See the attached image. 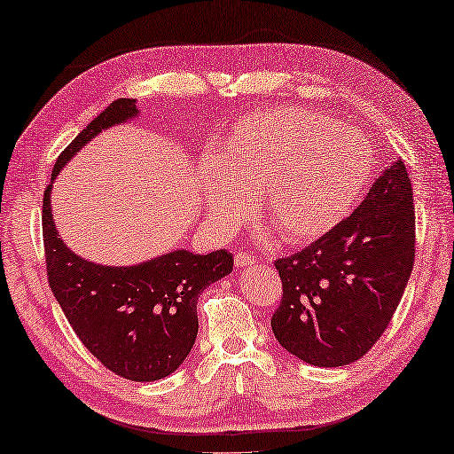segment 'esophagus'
<instances>
[{"mask_svg":"<svg viewBox=\"0 0 454 454\" xmlns=\"http://www.w3.org/2000/svg\"><path fill=\"white\" fill-rule=\"evenodd\" d=\"M234 264L239 266V269H248V266H256L258 261L253 254H247V253H239L234 256Z\"/></svg>","mask_w":454,"mask_h":454,"instance_id":"esophagus-1","label":"esophagus"}]
</instances>
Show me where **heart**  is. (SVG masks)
I'll return each instance as SVG.
<instances>
[{
  "label": "heart",
  "instance_id": "1",
  "mask_svg": "<svg viewBox=\"0 0 454 454\" xmlns=\"http://www.w3.org/2000/svg\"><path fill=\"white\" fill-rule=\"evenodd\" d=\"M372 176L362 137L319 113L283 106L240 119L224 160L201 155L198 185L214 226L230 232L261 193V220L277 242L309 244L348 215Z\"/></svg>",
  "mask_w": 454,
  "mask_h": 454
}]
</instances>
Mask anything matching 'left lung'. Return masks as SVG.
<instances>
[{
  "label": "left lung",
  "instance_id": "obj_1",
  "mask_svg": "<svg viewBox=\"0 0 454 454\" xmlns=\"http://www.w3.org/2000/svg\"><path fill=\"white\" fill-rule=\"evenodd\" d=\"M412 184L402 160L373 182L354 214L301 253L275 262L283 299L277 341L319 368L368 354L392 321L414 264Z\"/></svg>",
  "mask_w": 454,
  "mask_h": 454
}]
</instances>
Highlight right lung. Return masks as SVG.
<instances>
[{
  "label": "right lung",
  "mask_w": 454,
  "mask_h": 454,
  "mask_svg": "<svg viewBox=\"0 0 454 454\" xmlns=\"http://www.w3.org/2000/svg\"><path fill=\"white\" fill-rule=\"evenodd\" d=\"M137 114L135 98L114 100L62 151L44 192L42 230L50 289L78 340L117 376L155 382L188 357L198 335V297L232 272V254L224 248L210 254L179 248L131 266L97 264L60 239L50 200L60 169L86 143Z\"/></svg>",
  "instance_id": "add662e5"
}]
</instances>
